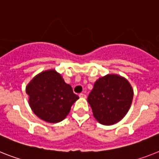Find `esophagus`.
Returning a JSON list of instances; mask_svg holds the SVG:
<instances>
[{"mask_svg":"<svg viewBox=\"0 0 159 159\" xmlns=\"http://www.w3.org/2000/svg\"><path fill=\"white\" fill-rule=\"evenodd\" d=\"M79 97L80 98H86V95L85 94H82V93H81V94H79Z\"/></svg>","mask_w":159,"mask_h":159,"instance_id":"1","label":"esophagus"}]
</instances>
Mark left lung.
<instances>
[{
	"label": "left lung",
	"instance_id": "left-lung-1",
	"mask_svg": "<svg viewBox=\"0 0 159 159\" xmlns=\"http://www.w3.org/2000/svg\"><path fill=\"white\" fill-rule=\"evenodd\" d=\"M133 98V88L125 77L107 74L96 81L87 101L94 118L102 125H111L127 114Z\"/></svg>",
	"mask_w": 159,
	"mask_h": 159
}]
</instances>
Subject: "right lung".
Returning <instances> with one entry per match:
<instances>
[{
    "label": "right lung",
    "mask_w": 159,
    "mask_h": 159,
    "mask_svg": "<svg viewBox=\"0 0 159 159\" xmlns=\"http://www.w3.org/2000/svg\"><path fill=\"white\" fill-rule=\"evenodd\" d=\"M26 92L31 110L39 118L48 123L63 120L79 98L71 86L65 83L54 69L35 76L26 86Z\"/></svg>",
    "instance_id": "1"
}]
</instances>
